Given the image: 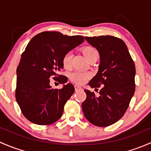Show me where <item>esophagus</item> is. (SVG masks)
<instances>
[{
  "label": "esophagus",
  "instance_id": "1",
  "mask_svg": "<svg viewBox=\"0 0 151 151\" xmlns=\"http://www.w3.org/2000/svg\"><path fill=\"white\" fill-rule=\"evenodd\" d=\"M74 89H75V91H79V90H80V89H82V88L80 86H79V85H74Z\"/></svg>",
  "mask_w": 151,
  "mask_h": 151
}]
</instances>
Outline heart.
<instances>
[{"label":"heart","mask_w":151,"mask_h":151,"mask_svg":"<svg viewBox=\"0 0 151 151\" xmlns=\"http://www.w3.org/2000/svg\"><path fill=\"white\" fill-rule=\"evenodd\" d=\"M82 52L84 54L85 58L89 61L92 59L98 58L99 55L98 50L92 46L84 47L82 49ZM71 58H72V53L71 52H68L64 55L63 59H62V63H63V66L65 68H70L71 63ZM90 77H91V74L88 72L77 71L73 72L70 75V79L74 83H77V84H83L89 79Z\"/></svg>","instance_id":"heart-1"}]
</instances>
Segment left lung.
Instances as JSON below:
<instances>
[{
    "instance_id": "obj_1",
    "label": "left lung",
    "mask_w": 151,
    "mask_h": 151,
    "mask_svg": "<svg viewBox=\"0 0 151 151\" xmlns=\"http://www.w3.org/2000/svg\"><path fill=\"white\" fill-rule=\"evenodd\" d=\"M85 39L100 55L98 72L88 84L101 89L99 97L85 90L87 97L82 107L90 123L105 127L119 121L129 107L135 91V65L122 39L112 36Z\"/></svg>"
}]
</instances>
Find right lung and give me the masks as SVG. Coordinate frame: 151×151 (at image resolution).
<instances>
[{"label": "right lung", "mask_w": 151, "mask_h": 151, "mask_svg": "<svg viewBox=\"0 0 151 151\" xmlns=\"http://www.w3.org/2000/svg\"><path fill=\"white\" fill-rule=\"evenodd\" d=\"M84 42L82 36H67L45 31L29 42L17 68L16 100L24 116L38 125H50L60 118L64 105L74 92L72 84L61 89L50 86V77L60 84L67 77L59 75L66 53Z\"/></svg>", "instance_id": "1"}]
</instances>
